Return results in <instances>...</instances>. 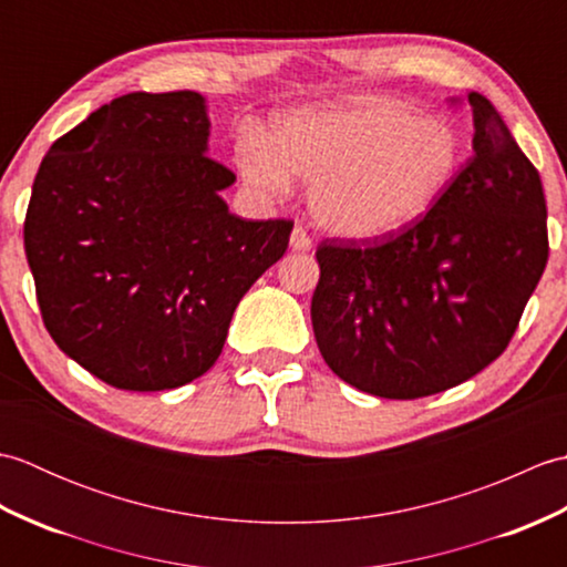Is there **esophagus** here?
Listing matches in <instances>:
<instances>
[{
	"mask_svg": "<svg viewBox=\"0 0 567 567\" xmlns=\"http://www.w3.org/2000/svg\"><path fill=\"white\" fill-rule=\"evenodd\" d=\"M290 246H292V250H299V252L311 250V238H309V234H307V228H302V226H295V228H292Z\"/></svg>",
	"mask_w": 567,
	"mask_h": 567,
	"instance_id": "esophagus-1",
	"label": "esophagus"
}]
</instances>
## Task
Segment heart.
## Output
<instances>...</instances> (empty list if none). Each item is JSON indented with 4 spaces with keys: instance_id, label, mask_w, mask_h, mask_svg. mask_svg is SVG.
<instances>
[{
    "instance_id": "heart-1",
    "label": "heart",
    "mask_w": 567,
    "mask_h": 567,
    "mask_svg": "<svg viewBox=\"0 0 567 567\" xmlns=\"http://www.w3.org/2000/svg\"><path fill=\"white\" fill-rule=\"evenodd\" d=\"M463 165L457 131L380 94L275 118L270 141L238 148V171L265 197L309 183L319 226L343 238H384L436 207Z\"/></svg>"
}]
</instances>
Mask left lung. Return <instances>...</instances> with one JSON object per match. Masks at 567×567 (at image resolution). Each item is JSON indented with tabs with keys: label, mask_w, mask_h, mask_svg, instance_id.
Returning <instances> with one entry per match:
<instances>
[{
	"label": "left lung",
	"mask_w": 567,
	"mask_h": 567,
	"mask_svg": "<svg viewBox=\"0 0 567 567\" xmlns=\"http://www.w3.org/2000/svg\"><path fill=\"white\" fill-rule=\"evenodd\" d=\"M473 155L424 219L317 250L311 327L327 365L360 392L419 400L497 360L548 262L540 175L499 112L467 94Z\"/></svg>",
	"instance_id": "1"
}]
</instances>
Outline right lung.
Wrapping results in <instances>:
<instances>
[{
  "label": "right lung",
  "instance_id": "obj_1",
  "mask_svg": "<svg viewBox=\"0 0 567 567\" xmlns=\"http://www.w3.org/2000/svg\"><path fill=\"white\" fill-rule=\"evenodd\" d=\"M199 92H131L60 136L35 173L23 248L60 351L128 392L183 388L285 256L292 221H248L221 189Z\"/></svg>",
  "mask_w": 567,
  "mask_h": 567
}]
</instances>
